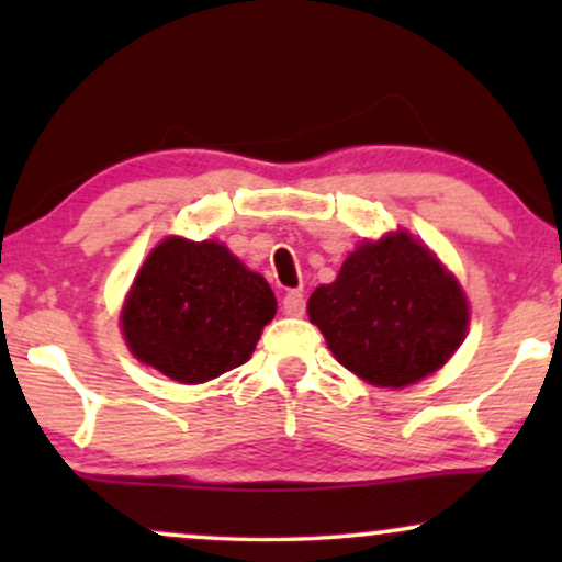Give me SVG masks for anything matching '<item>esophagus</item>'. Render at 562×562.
Segmentation results:
<instances>
[{"label": "esophagus", "instance_id": "obj_1", "mask_svg": "<svg viewBox=\"0 0 562 562\" xmlns=\"http://www.w3.org/2000/svg\"><path fill=\"white\" fill-rule=\"evenodd\" d=\"M282 308H285L290 317H301L303 308H306V299H303L301 290H288L285 299H282Z\"/></svg>", "mask_w": 562, "mask_h": 562}]
</instances>
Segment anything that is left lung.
Listing matches in <instances>:
<instances>
[{"mask_svg":"<svg viewBox=\"0 0 562 562\" xmlns=\"http://www.w3.org/2000/svg\"><path fill=\"white\" fill-rule=\"evenodd\" d=\"M306 312L333 357L380 389L441 370L470 322L460 282L404 229L359 245L335 282L314 290Z\"/></svg>","mask_w":562,"mask_h":562,"instance_id":"left-lung-1","label":"left lung"}]
</instances>
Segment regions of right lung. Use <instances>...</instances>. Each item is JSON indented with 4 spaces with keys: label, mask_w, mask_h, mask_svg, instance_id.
<instances>
[{
    "label": "right lung",
    "mask_w": 562,
    "mask_h": 562,
    "mask_svg": "<svg viewBox=\"0 0 562 562\" xmlns=\"http://www.w3.org/2000/svg\"><path fill=\"white\" fill-rule=\"evenodd\" d=\"M277 299L227 245L166 237L134 277L121 330L142 364L177 383H205L245 364Z\"/></svg>",
    "instance_id": "right-lung-1"
}]
</instances>
